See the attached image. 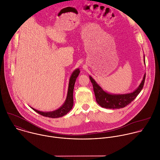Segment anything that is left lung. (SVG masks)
Listing matches in <instances>:
<instances>
[{
  "label": "left lung",
  "instance_id": "8db88e82",
  "mask_svg": "<svg viewBox=\"0 0 160 160\" xmlns=\"http://www.w3.org/2000/svg\"><path fill=\"white\" fill-rule=\"evenodd\" d=\"M144 62L145 64L144 56ZM146 73H144L142 80L139 87L132 92L124 94H112L103 90L101 87L95 82V80L91 76H89L93 85V88L97 103L100 105L102 108L106 109L123 108L129 103H130L132 101H133L142 89Z\"/></svg>",
  "mask_w": 160,
  "mask_h": 160
}]
</instances>
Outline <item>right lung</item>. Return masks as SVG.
<instances>
[{
	"instance_id": "1",
	"label": "right lung",
	"mask_w": 160,
	"mask_h": 160,
	"mask_svg": "<svg viewBox=\"0 0 160 160\" xmlns=\"http://www.w3.org/2000/svg\"><path fill=\"white\" fill-rule=\"evenodd\" d=\"M80 70L78 68L75 70L73 73L71 75V77L69 80V83H68V92H67V96L66 98V100L63 104L61 106L60 108L58 109L50 111V112H42L38 111L32 108H31L35 112L37 113L41 114L42 116L48 117L50 118H58L60 117H62L65 115H66L72 109L73 105V89H74V85L75 83V81L77 78L78 77L79 73H80Z\"/></svg>"
}]
</instances>
